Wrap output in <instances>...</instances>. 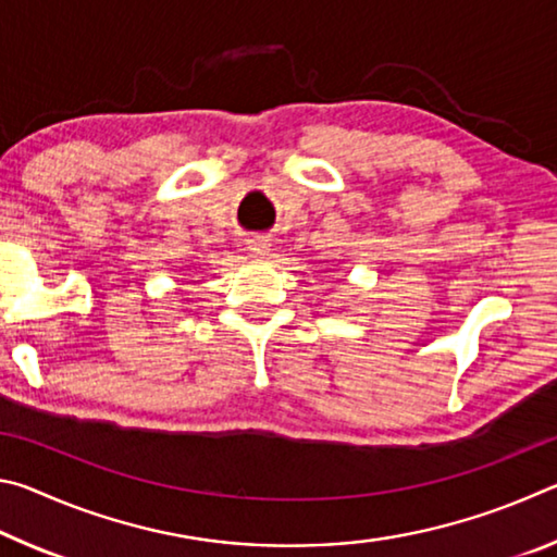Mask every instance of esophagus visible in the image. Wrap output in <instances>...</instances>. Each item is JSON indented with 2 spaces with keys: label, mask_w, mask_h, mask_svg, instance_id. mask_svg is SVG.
Segmentation results:
<instances>
[{
  "label": "esophagus",
  "mask_w": 557,
  "mask_h": 557,
  "mask_svg": "<svg viewBox=\"0 0 557 557\" xmlns=\"http://www.w3.org/2000/svg\"><path fill=\"white\" fill-rule=\"evenodd\" d=\"M245 245H248L250 256H256V258H265L270 252V240L265 238V235H250V238L245 240Z\"/></svg>",
  "instance_id": "obj_1"
}]
</instances>
